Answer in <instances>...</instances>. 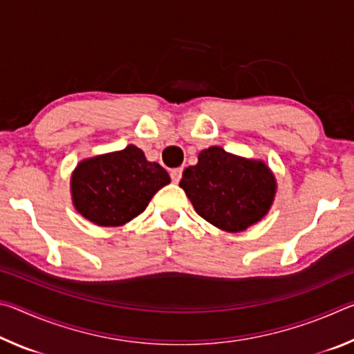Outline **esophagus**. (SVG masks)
I'll return each instance as SVG.
<instances>
[{
  "instance_id": "34e87169",
  "label": "esophagus",
  "mask_w": 354,
  "mask_h": 354,
  "mask_svg": "<svg viewBox=\"0 0 354 354\" xmlns=\"http://www.w3.org/2000/svg\"><path fill=\"white\" fill-rule=\"evenodd\" d=\"M170 176L173 179V183H179V181H181V176H183V169H173L170 171Z\"/></svg>"
}]
</instances>
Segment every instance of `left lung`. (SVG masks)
<instances>
[{"mask_svg":"<svg viewBox=\"0 0 354 354\" xmlns=\"http://www.w3.org/2000/svg\"><path fill=\"white\" fill-rule=\"evenodd\" d=\"M179 185L196 214L226 232H241L266 217L277 179L266 162L209 147L198 164L187 167Z\"/></svg>","mask_w":354,"mask_h":354,"instance_id":"8db88e82","label":"left lung"}]
</instances>
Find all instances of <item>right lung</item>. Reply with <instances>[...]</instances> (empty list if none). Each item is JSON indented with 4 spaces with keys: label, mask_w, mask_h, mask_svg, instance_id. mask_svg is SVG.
<instances>
[{
    "label": "right lung",
    "mask_w": 354,
    "mask_h": 354,
    "mask_svg": "<svg viewBox=\"0 0 354 354\" xmlns=\"http://www.w3.org/2000/svg\"><path fill=\"white\" fill-rule=\"evenodd\" d=\"M170 183L169 173L149 162L140 148L93 156L76 165L71 198L76 211L98 226H122L145 211L156 192Z\"/></svg>",
    "instance_id": "1"
}]
</instances>
